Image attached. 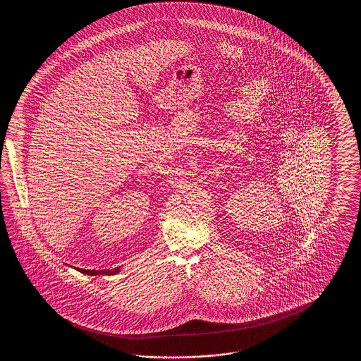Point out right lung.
I'll return each mask as SVG.
<instances>
[{
	"label": "right lung",
	"instance_id": "obj_1",
	"mask_svg": "<svg viewBox=\"0 0 361 361\" xmlns=\"http://www.w3.org/2000/svg\"><path fill=\"white\" fill-rule=\"evenodd\" d=\"M81 274H86V275L96 276V275H115L119 272V269L115 271H89V269H78Z\"/></svg>",
	"mask_w": 361,
	"mask_h": 361
}]
</instances>
